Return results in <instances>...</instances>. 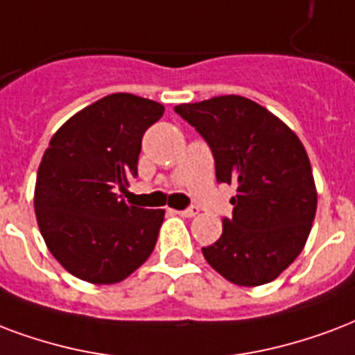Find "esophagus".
Instances as JSON below:
<instances>
[{
	"mask_svg": "<svg viewBox=\"0 0 355 355\" xmlns=\"http://www.w3.org/2000/svg\"><path fill=\"white\" fill-rule=\"evenodd\" d=\"M180 216H182V218H196L197 214H199V208L197 207H189V208H186V210H180Z\"/></svg>",
	"mask_w": 355,
	"mask_h": 355,
	"instance_id": "1",
	"label": "esophagus"
}]
</instances>
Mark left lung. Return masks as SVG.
I'll return each mask as SVG.
<instances>
[{"mask_svg": "<svg viewBox=\"0 0 355 355\" xmlns=\"http://www.w3.org/2000/svg\"><path fill=\"white\" fill-rule=\"evenodd\" d=\"M175 112L210 145L218 182L236 184L232 218L202 255L234 285L274 281L302 253L315 220L305 147L279 117L238 94L175 105Z\"/></svg>", "mask_w": 355, "mask_h": 355, "instance_id": "left-lung-1", "label": "left lung"}]
</instances>
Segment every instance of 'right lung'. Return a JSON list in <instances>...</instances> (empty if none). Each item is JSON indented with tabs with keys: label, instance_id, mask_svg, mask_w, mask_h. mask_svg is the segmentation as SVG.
<instances>
[{
	"label": "right lung",
	"instance_id": "right-lung-1",
	"mask_svg": "<svg viewBox=\"0 0 355 355\" xmlns=\"http://www.w3.org/2000/svg\"><path fill=\"white\" fill-rule=\"evenodd\" d=\"M166 112L158 102L113 93L51 135L37 173L35 214L48 250L81 281L113 285L153 253L166 210L119 196L137 175L145 130Z\"/></svg>",
	"mask_w": 355,
	"mask_h": 355
}]
</instances>
